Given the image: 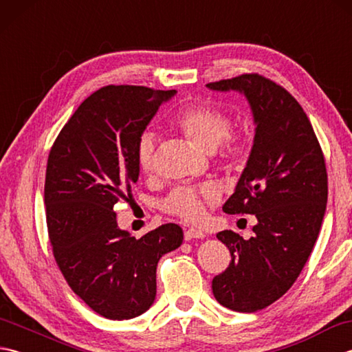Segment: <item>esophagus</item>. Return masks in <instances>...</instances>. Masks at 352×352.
Returning a JSON list of instances; mask_svg holds the SVG:
<instances>
[{"label": "esophagus", "instance_id": "esophagus-1", "mask_svg": "<svg viewBox=\"0 0 352 352\" xmlns=\"http://www.w3.org/2000/svg\"><path fill=\"white\" fill-rule=\"evenodd\" d=\"M206 234L201 230L197 228H189L184 231V239L186 241H192V239H203Z\"/></svg>", "mask_w": 352, "mask_h": 352}]
</instances>
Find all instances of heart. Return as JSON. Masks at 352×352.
Instances as JSON below:
<instances>
[{"instance_id": "heart-1", "label": "heart", "mask_w": 352, "mask_h": 352, "mask_svg": "<svg viewBox=\"0 0 352 352\" xmlns=\"http://www.w3.org/2000/svg\"><path fill=\"white\" fill-rule=\"evenodd\" d=\"M170 124L206 153H213L221 146V160L228 169L243 166L248 157V145L242 138L231 136L233 121L226 111L206 102H193L178 110ZM134 155L139 169L144 174H153L155 169V134L153 131L140 133ZM218 198L219 193L212 186L201 189L177 188L164 198L162 208L168 214L197 222L203 218L206 206L216 203Z\"/></svg>"}]
</instances>
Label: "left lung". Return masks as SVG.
<instances>
[{
	"mask_svg": "<svg viewBox=\"0 0 352 352\" xmlns=\"http://www.w3.org/2000/svg\"><path fill=\"white\" fill-rule=\"evenodd\" d=\"M207 87L243 92L257 125L248 163L222 207L256 214L257 226L248 241L231 230L216 234L231 261L212 281L223 307L252 313L286 294L309 260L327 207L325 159L300 102L275 81L252 72Z\"/></svg>",
	"mask_w": 352,
	"mask_h": 352,
	"instance_id": "left-lung-1",
	"label": "left lung"
}]
</instances>
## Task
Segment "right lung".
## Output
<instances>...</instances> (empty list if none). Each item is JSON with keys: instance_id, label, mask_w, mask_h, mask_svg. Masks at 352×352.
<instances>
[{"instance_id": "right-lung-1", "label": "right lung", "mask_w": 352, "mask_h": 352, "mask_svg": "<svg viewBox=\"0 0 352 352\" xmlns=\"http://www.w3.org/2000/svg\"><path fill=\"white\" fill-rule=\"evenodd\" d=\"M174 94L104 86L80 104L50 149L45 208L52 254L74 294L107 319L151 307L157 263L183 242L177 223L134 239L118 228L113 210L131 198L139 178L138 138Z\"/></svg>"}]
</instances>
